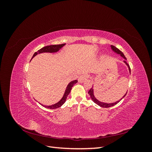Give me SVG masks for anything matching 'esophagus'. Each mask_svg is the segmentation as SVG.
Returning <instances> with one entry per match:
<instances>
[{"mask_svg": "<svg viewBox=\"0 0 152 152\" xmlns=\"http://www.w3.org/2000/svg\"><path fill=\"white\" fill-rule=\"evenodd\" d=\"M87 79V75H81L79 76V79H78V80H79V82L80 83H82V82H85Z\"/></svg>", "mask_w": 152, "mask_h": 152, "instance_id": "34e87169", "label": "esophagus"}]
</instances>
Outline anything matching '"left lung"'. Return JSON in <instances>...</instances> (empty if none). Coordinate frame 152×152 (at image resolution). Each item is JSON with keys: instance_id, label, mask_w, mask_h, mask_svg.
I'll return each instance as SVG.
<instances>
[{"instance_id": "obj_1", "label": "left lung", "mask_w": 152, "mask_h": 152, "mask_svg": "<svg viewBox=\"0 0 152 152\" xmlns=\"http://www.w3.org/2000/svg\"><path fill=\"white\" fill-rule=\"evenodd\" d=\"M111 48H112V50H113V51L114 53H117V54H120L121 56H122L124 59H125V60H124V63H125L126 65L127 66V67H128V68H129V73H131V69H130L129 65L128 64H127V63L126 62V60L127 59H126V58L125 57V56H124V54H123V53H122V51H121V50H119L118 49H117L116 47H115L114 45H111ZM127 93H126L125 94H124V96H123V97H122L121 99H119L118 101H117V102H115V103H104V102H100V101L98 100L97 99H96V98H95L94 94L93 86V87H92V88H91V89H90V90L89 91V92H88V93H89V94L90 95V97H91V99L93 100V102H94L96 104H97L99 106V107H103V108H109V107H113V106L117 104L119 102H120V101H121L124 97H125L126 95L127 94Z\"/></svg>"}]
</instances>
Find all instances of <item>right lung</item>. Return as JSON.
<instances>
[{
    "mask_svg": "<svg viewBox=\"0 0 152 152\" xmlns=\"http://www.w3.org/2000/svg\"><path fill=\"white\" fill-rule=\"evenodd\" d=\"M65 45V44H59V45H48V46H45V47L42 48V49H40L39 50H37V52H35L34 54L33 57H32V58H33L34 56H35L37 54H40V53H56V52L59 51V50H60ZM77 82H78L77 80H73V81L70 82V83L68 84L66 88V90L65 91V93H64L63 96L58 103H55L53 105H49V106L44 105V104H40H40H42L44 107L46 108H49V109H56V108L61 107V106L65 103L66 98H67V96L69 94H70V91L72 90V87L73 86H74Z\"/></svg>",
    "mask_w": 152,
    "mask_h": 152,
    "instance_id": "add662e5",
    "label": "right lung"
}]
</instances>
